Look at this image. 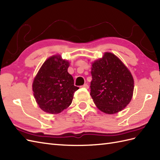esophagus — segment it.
<instances>
[{
	"mask_svg": "<svg viewBox=\"0 0 160 160\" xmlns=\"http://www.w3.org/2000/svg\"><path fill=\"white\" fill-rule=\"evenodd\" d=\"M82 87H83V88H85V89H89V86H88V84H84V85H82Z\"/></svg>",
	"mask_w": 160,
	"mask_h": 160,
	"instance_id": "34e87169",
	"label": "esophagus"
}]
</instances>
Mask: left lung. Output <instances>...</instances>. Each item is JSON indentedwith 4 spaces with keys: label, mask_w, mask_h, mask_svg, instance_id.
Wrapping results in <instances>:
<instances>
[{
    "label": "left lung",
    "mask_w": 160,
    "mask_h": 160,
    "mask_svg": "<svg viewBox=\"0 0 160 160\" xmlns=\"http://www.w3.org/2000/svg\"><path fill=\"white\" fill-rule=\"evenodd\" d=\"M91 96L98 109L115 114L130 103L134 90L131 71L115 54L105 52L91 62Z\"/></svg>",
    "instance_id": "left-lung-1"
}]
</instances>
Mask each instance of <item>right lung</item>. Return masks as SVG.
<instances>
[{
    "label": "right lung",
    "instance_id": "add662e5",
    "mask_svg": "<svg viewBox=\"0 0 160 160\" xmlns=\"http://www.w3.org/2000/svg\"><path fill=\"white\" fill-rule=\"evenodd\" d=\"M70 62L59 54L47 58L33 78L32 90L38 107L44 112L58 114L70 106L79 88L68 73Z\"/></svg>",
    "mask_w": 160,
    "mask_h": 160
}]
</instances>
